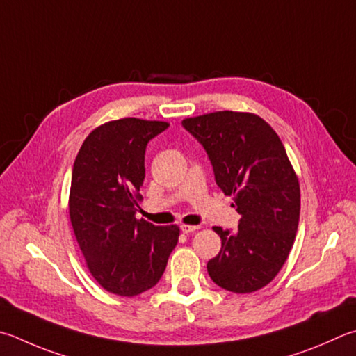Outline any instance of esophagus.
<instances>
[{"mask_svg":"<svg viewBox=\"0 0 356 356\" xmlns=\"http://www.w3.org/2000/svg\"><path fill=\"white\" fill-rule=\"evenodd\" d=\"M197 229H199V225H188V224L180 225V230H182L184 234H191V232H196Z\"/></svg>","mask_w":356,"mask_h":356,"instance_id":"obj_1","label":"esophagus"}]
</instances>
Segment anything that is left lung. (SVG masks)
<instances>
[{
  "label": "left lung",
  "mask_w": 356,
  "mask_h": 356,
  "mask_svg": "<svg viewBox=\"0 0 356 356\" xmlns=\"http://www.w3.org/2000/svg\"><path fill=\"white\" fill-rule=\"evenodd\" d=\"M200 145L216 185L241 215L236 230L213 227L221 250L207 263L211 280L232 293L266 286L279 274L294 244L300 188L285 146L254 113L215 112L182 121Z\"/></svg>",
  "instance_id": "obj_1"
}]
</instances>
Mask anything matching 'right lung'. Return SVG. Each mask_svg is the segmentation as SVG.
Returning <instances> with one entry per match:
<instances>
[{
	"label": "right lung",
	"mask_w": 356,
	"mask_h": 356,
	"mask_svg": "<svg viewBox=\"0 0 356 356\" xmlns=\"http://www.w3.org/2000/svg\"><path fill=\"white\" fill-rule=\"evenodd\" d=\"M168 122L122 118L83 141L73 165L70 219L95 280L116 296L156 286L179 240L177 225L137 219L145 152Z\"/></svg>",
	"instance_id": "right-lung-1"
}]
</instances>
